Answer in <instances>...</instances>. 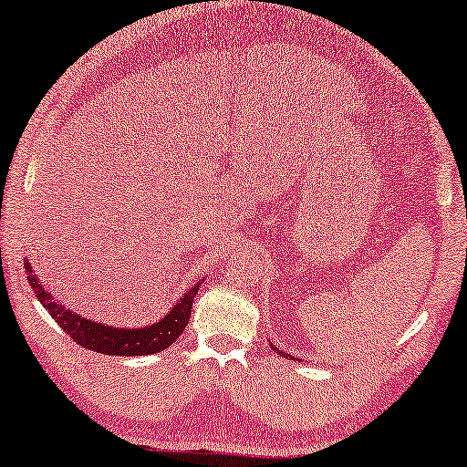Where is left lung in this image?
<instances>
[{
  "label": "left lung",
  "instance_id": "1",
  "mask_svg": "<svg viewBox=\"0 0 467 467\" xmlns=\"http://www.w3.org/2000/svg\"><path fill=\"white\" fill-rule=\"evenodd\" d=\"M274 348H275V347H274ZM275 350H277V348H275ZM282 355H284V353H282Z\"/></svg>",
  "mask_w": 467,
  "mask_h": 467
}]
</instances>
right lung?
<instances>
[{
	"label": "right lung",
	"mask_w": 467,
	"mask_h": 467,
	"mask_svg": "<svg viewBox=\"0 0 467 467\" xmlns=\"http://www.w3.org/2000/svg\"><path fill=\"white\" fill-rule=\"evenodd\" d=\"M28 271V284L35 290V296L39 298V303L47 308V313L52 315L64 332H67L73 342L78 347L96 350L102 355H119V357H131V355H152L161 353V350L169 348L182 332L188 326L193 296L198 294L200 285L190 290L185 296L179 300L173 311L167 317L161 319L159 324L138 327V329H119L102 324H93L89 319H83L81 315L70 313L68 308L56 303L54 298H49V294L43 288L37 275H33L31 265L26 263Z\"/></svg>",
	"instance_id": "1"
}]
</instances>
